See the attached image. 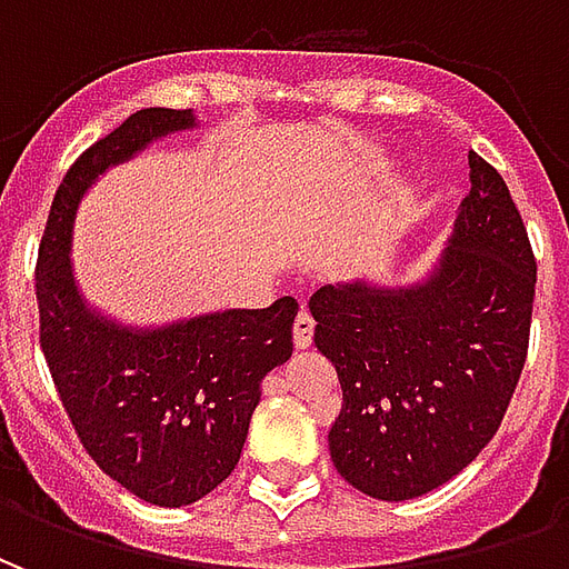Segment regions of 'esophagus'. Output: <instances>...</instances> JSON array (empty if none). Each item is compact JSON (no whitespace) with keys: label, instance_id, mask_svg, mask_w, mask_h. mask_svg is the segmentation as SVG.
I'll list each match as a JSON object with an SVG mask.
<instances>
[{"label":"esophagus","instance_id":"34e87169","mask_svg":"<svg viewBox=\"0 0 569 569\" xmlns=\"http://www.w3.org/2000/svg\"><path fill=\"white\" fill-rule=\"evenodd\" d=\"M292 341H296V350H308L313 345V317L310 313H298L296 326H292Z\"/></svg>","mask_w":569,"mask_h":569}]
</instances>
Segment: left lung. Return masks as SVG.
I'll use <instances>...</instances> for the list:
<instances>
[{
	"instance_id": "8db88e82",
	"label": "left lung",
	"mask_w": 569,
	"mask_h": 569,
	"mask_svg": "<svg viewBox=\"0 0 569 569\" xmlns=\"http://www.w3.org/2000/svg\"><path fill=\"white\" fill-rule=\"evenodd\" d=\"M469 182L420 280H350L310 296L313 345L345 396L329 453L375 500H415L460 476L500 429L525 369L537 261L502 176L476 151Z\"/></svg>"
}]
</instances>
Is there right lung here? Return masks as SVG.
Wrapping results in <instances>:
<instances>
[{
  "label": "right lung",
  "mask_w": 569,
  "mask_h": 569,
  "mask_svg": "<svg viewBox=\"0 0 569 569\" xmlns=\"http://www.w3.org/2000/svg\"><path fill=\"white\" fill-rule=\"evenodd\" d=\"M191 109H140L69 167L48 216L36 298L42 353L84 451L133 497L179 509L234 472L261 381L292 357L296 298L261 310L130 326L81 292L72 228L81 198L109 167L151 142L198 128Z\"/></svg>",
  "instance_id": "obj_1"
}]
</instances>
